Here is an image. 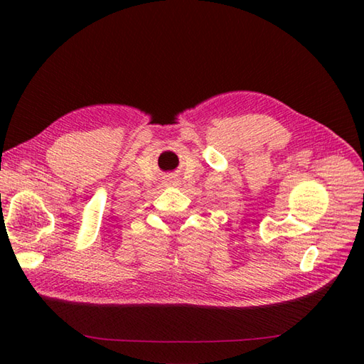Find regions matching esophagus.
<instances>
[{
    "label": "esophagus",
    "mask_w": 364,
    "mask_h": 364,
    "mask_svg": "<svg viewBox=\"0 0 364 364\" xmlns=\"http://www.w3.org/2000/svg\"><path fill=\"white\" fill-rule=\"evenodd\" d=\"M173 184H175V183H173Z\"/></svg>",
    "instance_id": "1"
}]
</instances>
